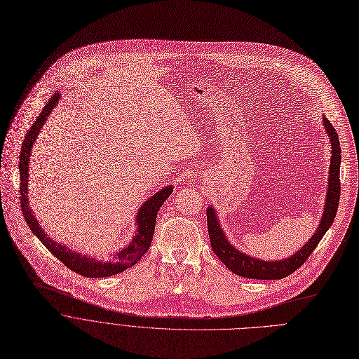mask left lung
I'll return each instance as SVG.
<instances>
[{
    "mask_svg": "<svg viewBox=\"0 0 359 359\" xmlns=\"http://www.w3.org/2000/svg\"><path fill=\"white\" fill-rule=\"evenodd\" d=\"M323 118H324V127L330 135L331 154H332L331 165H330L327 199H325L324 213H323L318 229L316 231L313 238L296 255L280 262H263L241 253L233 246H231V243L226 241L225 233L221 229L219 222L217 219V213H215L212 208H208L206 219H208V233H209L212 250L215 255H217V257L235 274L248 277V278H257V280H280L290 276L304 264V262L310 257V255L317 248V245L320 243L325 232L332 225L337 209H338L339 192H341V182H339L341 147H339V138L335 128L325 117Z\"/></svg>",
    "mask_w": 359,
    "mask_h": 359,
    "instance_id": "1",
    "label": "left lung"
}]
</instances>
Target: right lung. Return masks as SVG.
<instances>
[{"label": "right lung", "instance_id": "1", "mask_svg": "<svg viewBox=\"0 0 359 359\" xmlns=\"http://www.w3.org/2000/svg\"><path fill=\"white\" fill-rule=\"evenodd\" d=\"M59 97H60L59 93H55L50 97V100L45 104L41 114L36 117V120L34 121V124L28 130V133L24 138V142H22V150H21V156H20V178H21L20 192H21V208H22V212H24V218H25L28 226L31 228L32 233L43 243V246L55 257H57L66 267H69L72 271L82 274L85 277H96V278L118 274L123 270L134 266L150 249L153 235H154L156 221H157V212L163 206L164 201L172 194V187L163 188L160 192L153 195V198H150L144 205H141V208L138 209V215H137L138 232L134 236L130 246L116 255L114 262L102 263V262L89 260L86 256H82L79 253H74L66 246L59 245L55 241H52L42 231L38 221L35 219V217L32 215V210H31L29 202H28V196H27V194H28L27 185H28L29 154H31L32 144L35 142V140L39 134V130L42 128L43 123L46 121L49 113L52 111V109L59 102Z\"/></svg>", "mask_w": 359, "mask_h": 359}]
</instances>
